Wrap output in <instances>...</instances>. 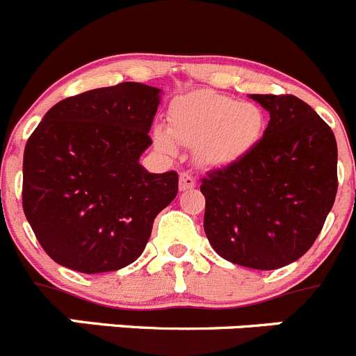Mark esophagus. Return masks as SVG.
Listing matches in <instances>:
<instances>
[{
	"mask_svg": "<svg viewBox=\"0 0 356 356\" xmlns=\"http://www.w3.org/2000/svg\"><path fill=\"white\" fill-rule=\"evenodd\" d=\"M195 186H197V181H195L193 175L182 172L181 177H179V189L181 191H188V189H193Z\"/></svg>",
	"mask_w": 356,
	"mask_h": 356,
	"instance_id": "esophagus-1",
	"label": "esophagus"
}]
</instances>
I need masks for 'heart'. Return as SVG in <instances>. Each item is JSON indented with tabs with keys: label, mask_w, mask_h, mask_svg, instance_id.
<instances>
[{
	"label": "heart",
	"mask_w": 356,
	"mask_h": 356,
	"mask_svg": "<svg viewBox=\"0 0 356 356\" xmlns=\"http://www.w3.org/2000/svg\"><path fill=\"white\" fill-rule=\"evenodd\" d=\"M265 129L257 103L238 102L214 91L177 96L168 108V128L154 124L152 142L165 156H177L179 144L195 147L204 168H227L251 154Z\"/></svg>",
	"instance_id": "1"
}]
</instances>
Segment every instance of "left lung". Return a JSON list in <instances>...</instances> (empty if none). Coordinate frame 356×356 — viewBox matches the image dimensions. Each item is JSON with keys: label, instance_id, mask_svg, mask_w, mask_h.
<instances>
[{"label": "left lung", "instance_id": "obj_1", "mask_svg": "<svg viewBox=\"0 0 356 356\" xmlns=\"http://www.w3.org/2000/svg\"><path fill=\"white\" fill-rule=\"evenodd\" d=\"M268 112L251 154L202 181L204 230L232 264L275 270L307 253L337 193V142L297 96L251 95Z\"/></svg>", "mask_w": 356, "mask_h": 356}]
</instances>
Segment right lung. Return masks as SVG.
<instances>
[{"instance_id": "obj_1", "label": "right lung", "mask_w": 356, "mask_h": 356, "mask_svg": "<svg viewBox=\"0 0 356 356\" xmlns=\"http://www.w3.org/2000/svg\"><path fill=\"white\" fill-rule=\"evenodd\" d=\"M159 102V88L121 82L56 103L36 126L24 149L22 207L56 264L99 274L142 254L154 218L177 197L175 172L140 165Z\"/></svg>"}]
</instances>
